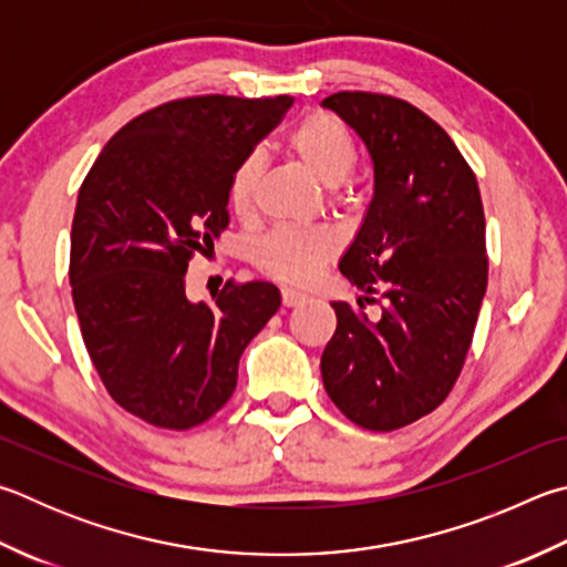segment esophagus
Returning a JSON list of instances; mask_svg holds the SVG:
<instances>
[{"mask_svg":"<svg viewBox=\"0 0 567 567\" xmlns=\"http://www.w3.org/2000/svg\"><path fill=\"white\" fill-rule=\"evenodd\" d=\"M305 300H307V295L300 292V290H292V287H285V290H282V305L285 307H295V305H300Z\"/></svg>","mask_w":567,"mask_h":567,"instance_id":"34e87169","label":"esophagus"}]
</instances>
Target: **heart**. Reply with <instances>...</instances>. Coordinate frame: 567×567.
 Returning a JSON list of instances; mask_svg holds the SVG:
<instances>
[{"label":"heart","mask_w":567,"mask_h":567,"mask_svg":"<svg viewBox=\"0 0 567 567\" xmlns=\"http://www.w3.org/2000/svg\"><path fill=\"white\" fill-rule=\"evenodd\" d=\"M290 151L310 176L324 188L342 185L359 161L352 133L332 113H312L290 133ZM262 161L257 153L245 156L230 178V205L238 215H248L255 203L257 181ZM337 240L324 230L275 228L257 243V265L277 280L307 285L312 282L322 265L334 255Z\"/></svg>","instance_id":"obj_1"}]
</instances>
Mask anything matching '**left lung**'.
I'll return each mask as SVG.
<instances>
[{"label":"left lung","instance_id":"8db88e82","mask_svg":"<svg viewBox=\"0 0 567 567\" xmlns=\"http://www.w3.org/2000/svg\"><path fill=\"white\" fill-rule=\"evenodd\" d=\"M322 106L372 156L374 195L339 272L359 310L332 302L322 354L329 399L354 424L394 431L449 396L486 295V218L478 183L449 133L401 99L339 91ZM383 297L369 318L363 302Z\"/></svg>","mask_w":567,"mask_h":567}]
</instances>
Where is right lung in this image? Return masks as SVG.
<instances>
[{"label": "right lung", "instance_id": "right-lung-1", "mask_svg": "<svg viewBox=\"0 0 567 567\" xmlns=\"http://www.w3.org/2000/svg\"><path fill=\"white\" fill-rule=\"evenodd\" d=\"M292 101H168L128 121L81 183L69 265L81 337L111 399L153 426L193 429L223 409L245 347L280 310L262 280L190 302L185 270L228 228L235 168Z\"/></svg>", "mask_w": 567, "mask_h": 567}]
</instances>
